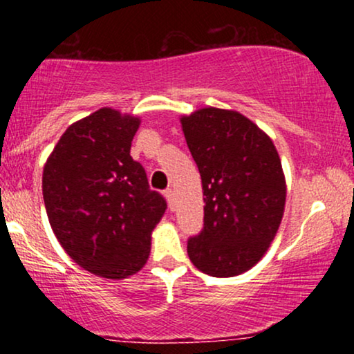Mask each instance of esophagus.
Masks as SVG:
<instances>
[{
	"label": "esophagus",
	"instance_id": "1",
	"mask_svg": "<svg viewBox=\"0 0 354 354\" xmlns=\"http://www.w3.org/2000/svg\"><path fill=\"white\" fill-rule=\"evenodd\" d=\"M165 196L166 200H168V205H169V209H174V191L169 188L165 191Z\"/></svg>",
	"mask_w": 354,
	"mask_h": 354
}]
</instances>
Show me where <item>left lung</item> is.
<instances>
[{
  "mask_svg": "<svg viewBox=\"0 0 354 354\" xmlns=\"http://www.w3.org/2000/svg\"><path fill=\"white\" fill-rule=\"evenodd\" d=\"M191 156L201 174L205 225L188 239L194 266L214 278L253 268L279 228L286 181L265 131L241 113L201 108L181 118Z\"/></svg>",
  "mask_w": 354,
  "mask_h": 354,
  "instance_id": "left-lung-1",
  "label": "left lung"
}]
</instances>
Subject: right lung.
I'll return each mask as SVG.
<instances>
[{
	"mask_svg": "<svg viewBox=\"0 0 354 354\" xmlns=\"http://www.w3.org/2000/svg\"><path fill=\"white\" fill-rule=\"evenodd\" d=\"M140 118L101 108L73 123L43 169L53 233L81 268L123 279L145 266L166 200L129 154Z\"/></svg>",
	"mask_w": 354,
	"mask_h": 354,
	"instance_id": "obj_1",
	"label": "right lung"
}]
</instances>
